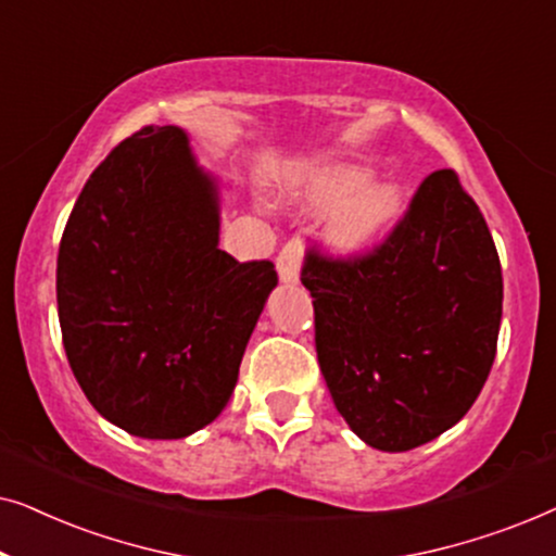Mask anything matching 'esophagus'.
Instances as JSON below:
<instances>
[{"instance_id":"esophagus-1","label":"esophagus","mask_w":556,"mask_h":556,"mask_svg":"<svg viewBox=\"0 0 556 556\" xmlns=\"http://www.w3.org/2000/svg\"><path fill=\"white\" fill-rule=\"evenodd\" d=\"M301 257H303L301 240L299 238L288 240L283 250L278 253V276H280V280H283V283H299Z\"/></svg>"}]
</instances>
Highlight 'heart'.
Masks as SVG:
<instances>
[{
  "mask_svg": "<svg viewBox=\"0 0 556 556\" xmlns=\"http://www.w3.org/2000/svg\"><path fill=\"white\" fill-rule=\"evenodd\" d=\"M371 174L362 166H337L316 179L311 187V200L316 207H337L349 197L369 185ZM402 215V194L390 185L371 187L362 192L341 212L331 230V240L341 253L362 255L377 245L397 225Z\"/></svg>",
  "mask_w": 556,
  "mask_h": 556,
  "instance_id": "obj_1",
  "label": "heart"
}]
</instances>
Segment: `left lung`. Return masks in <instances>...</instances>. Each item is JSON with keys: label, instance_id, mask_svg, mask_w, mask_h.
Segmentation results:
<instances>
[{"label": "left lung", "instance_id": "8db88e82", "mask_svg": "<svg viewBox=\"0 0 556 556\" xmlns=\"http://www.w3.org/2000/svg\"><path fill=\"white\" fill-rule=\"evenodd\" d=\"M318 367L364 443L413 451L453 428L496 356L504 278L489 225L453 169L422 179L387 238L362 255L311 248Z\"/></svg>", "mask_w": 556, "mask_h": 556}]
</instances>
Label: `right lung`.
Segmentation results:
<instances>
[{"mask_svg": "<svg viewBox=\"0 0 556 556\" xmlns=\"http://www.w3.org/2000/svg\"><path fill=\"white\" fill-rule=\"evenodd\" d=\"M217 242V185L177 126L121 141L67 217L58 253L67 362L90 405L131 435H192L238 384L278 273Z\"/></svg>", "mask_w": 556, "mask_h": 556, "instance_id": "right-lung-1", "label": "right lung"}]
</instances>
